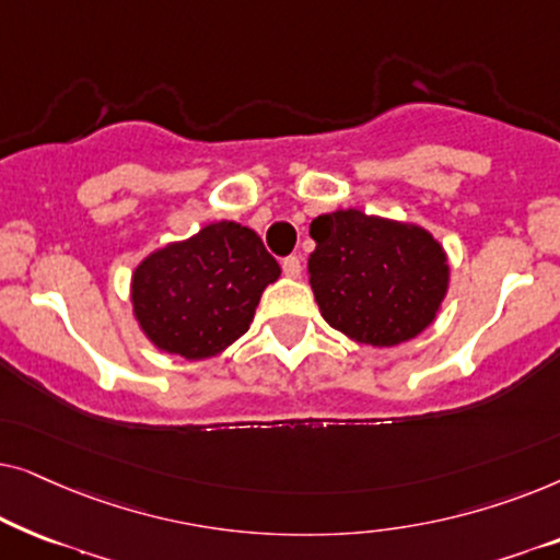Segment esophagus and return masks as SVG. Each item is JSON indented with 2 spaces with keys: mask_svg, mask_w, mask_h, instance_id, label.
<instances>
[{
  "mask_svg": "<svg viewBox=\"0 0 560 560\" xmlns=\"http://www.w3.org/2000/svg\"><path fill=\"white\" fill-rule=\"evenodd\" d=\"M282 272H285L288 278H298V275H301V257L290 255L282 259Z\"/></svg>",
  "mask_w": 560,
  "mask_h": 560,
  "instance_id": "esophagus-1",
  "label": "esophagus"
}]
</instances>
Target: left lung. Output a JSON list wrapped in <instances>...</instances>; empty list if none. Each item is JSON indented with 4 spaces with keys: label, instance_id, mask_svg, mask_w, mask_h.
Here are the masks:
<instances>
[{
    "label": "left lung",
    "instance_id": "1",
    "mask_svg": "<svg viewBox=\"0 0 560 560\" xmlns=\"http://www.w3.org/2000/svg\"><path fill=\"white\" fill-rule=\"evenodd\" d=\"M311 236V288L336 331L395 347L435 318L448 265L425 229L347 209L313 219Z\"/></svg>",
    "mask_w": 560,
    "mask_h": 560
}]
</instances>
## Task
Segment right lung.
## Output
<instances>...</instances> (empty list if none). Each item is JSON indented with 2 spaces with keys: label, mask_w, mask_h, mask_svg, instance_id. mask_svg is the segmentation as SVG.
<instances>
[{
  "label": "right lung",
  "mask_w": 560,
  "mask_h": 560,
  "mask_svg": "<svg viewBox=\"0 0 560 560\" xmlns=\"http://www.w3.org/2000/svg\"><path fill=\"white\" fill-rule=\"evenodd\" d=\"M280 265L252 229L219 221L137 267L135 316L171 354L209 359L247 331L262 290Z\"/></svg>",
  "instance_id": "obj_1"
}]
</instances>
